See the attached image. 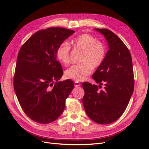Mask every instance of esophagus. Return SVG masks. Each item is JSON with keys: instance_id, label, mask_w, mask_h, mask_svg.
<instances>
[{"instance_id": "34e87169", "label": "esophagus", "mask_w": 149, "mask_h": 149, "mask_svg": "<svg viewBox=\"0 0 149 149\" xmlns=\"http://www.w3.org/2000/svg\"><path fill=\"white\" fill-rule=\"evenodd\" d=\"M81 86V83H79V82L78 81H75L74 82V86L75 87H79Z\"/></svg>"}]
</instances>
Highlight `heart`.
<instances>
[{
  "instance_id": "1",
  "label": "heart",
  "mask_w": 149,
  "mask_h": 149,
  "mask_svg": "<svg viewBox=\"0 0 149 149\" xmlns=\"http://www.w3.org/2000/svg\"><path fill=\"white\" fill-rule=\"evenodd\" d=\"M71 44L76 50L81 52L79 62L67 69L65 77L76 81H82L91 74L93 68H96L103 63L106 56V47L101 42L97 41L93 36L83 34L71 40ZM70 47L64 42L57 48L56 56L61 64L66 66L70 61Z\"/></svg>"
}]
</instances>
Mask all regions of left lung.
<instances>
[{
	"label": "left lung",
	"mask_w": 149,
	"mask_h": 149,
	"mask_svg": "<svg viewBox=\"0 0 149 149\" xmlns=\"http://www.w3.org/2000/svg\"><path fill=\"white\" fill-rule=\"evenodd\" d=\"M104 36L109 50L93 78L99 86L85 82L83 104L86 113L96 123L107 124L118 119L124 113L134 91L132 61L129 49L112 31L95 29ZM105 89L99 90L102 83Z\"/></svg>",
	"instance_id": "1"
}]
</instances>
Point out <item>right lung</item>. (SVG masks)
Returning a JSON list of instances; mask_svg holds the SVG:
<instances>
[{"label":"right lung","instance_id":"1","mask_svg":"<svg viewBox=\"0 0 149 149\" xmlns=\"http://www.w3.org/2000/svg\"><path fill=\"white\" fill-rule=\"evenodd\" d=\"M74 33L59 27L40 30L26 40L18 54L15 93L25 113L37 123L48 124L59 118L74 88L71 79L58 81L63 70L56 56L58 46Z\"/></svg>","mask_w":149,"mask_h":149}]
</instances>
